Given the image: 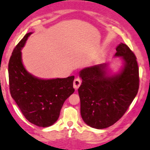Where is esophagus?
<instances>
[{
  "label": "esophagus",
  "instance_id": "34e87169",
  "mask_svg": "<svg viewBox=\"0 0 150 150\" xmlns=\"http://www.w3.org/2000/svg\"><path fill=\"white\" fill-rule=\"evenodd\" d=\"M81 83H82V81L80 79V78H76L74 81V83H73V85H74V88L76 90H77L78 89V88L80 87V85H81Z\"/></svg>",
  "mask_w": 150,
  "mask_h": 150
}]
</instances>
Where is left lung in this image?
Instances as JSON below:
<instances>
[{
  "label": "left lung",
  "instance_id": "left-lung-1",
  "mask_svg": "<svg viewBox=\"0 0 150 150\" xmlns=\"http://www.w3.org/2000/svg\"><path fill=\"white\" fill-rule=\"evenodd\" d=\"M115 57L122 66L114 74L108 73V64L85 68L80 72L82 83L78 88L81 116L86 125L103 129L121 118L132 103L139 88L136 57L127 45L120 43Z\"/></svg>",
  "mask_w": 150,
  "mask_h": 150
}]
</instances>
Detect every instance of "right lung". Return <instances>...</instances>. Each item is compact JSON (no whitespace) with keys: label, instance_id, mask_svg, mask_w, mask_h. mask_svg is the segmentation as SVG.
Listing matches in <instances>:
<instances>
[{"label":"right lung","instance_id":"add662e5","mask_svg":"<svg viewBox=\"0 0 150 150\" xmlns=\"http://www.w3.org/2000/svg\"><path fill=\"white\" fill-rule=\"evenodd\" d=\"M31 33L25 34L10 57L8 63L10 91L29 122L39 127H48L58 120L64 102L74 92V76L41 79L29 73L22 63L21 50Z\"/></svg>","mask_w":150,"mask_h":150}]
</instances>
